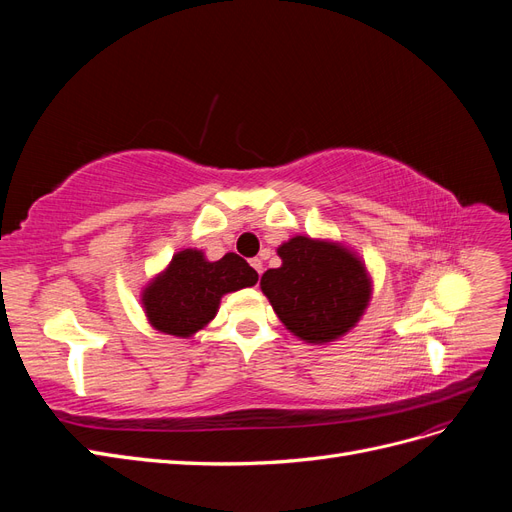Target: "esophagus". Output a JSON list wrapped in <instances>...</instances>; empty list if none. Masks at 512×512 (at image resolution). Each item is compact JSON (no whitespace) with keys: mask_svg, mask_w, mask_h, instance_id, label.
<instances>
[{"mask_svg":"<svg viewBox=\"0 0 512 512\" xmlns=\"http://www.w3.org/2000/svg\"><path fill=\"white\" fill-rule=\"evenodd\" d=\"M250 265H252L258 273H262V262H260V258H252V260H250Z\"/></svg>","mask_w":512,"mask_h":512,"instance_id":"obj_1","label":"esophagus"}]
</instances>
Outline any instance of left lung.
I'll return each mask as SVG.
<instances>
[{"label":"left lung","mask_w":512,"mask_h":512,"mask_svg":"<svg viewBox=\"0 0 512 512\" xmlns=\"http://www.w3.org/2000/svg\"><path fill=\"white\" fill-rule=\"evenodd\" d=\"M282 267L260 277L277 318L305 344H329L346 335L371 299L361 258L346 245L297 235L277 247Z\"/></svg>","instance_id":"obj_1"}]
</instances>
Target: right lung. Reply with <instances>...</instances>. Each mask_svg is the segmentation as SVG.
Listing matches in <instances>:
<instances>
[{"instance_id": "add662e5", "label": "right lung", "mask_w": 512, "mask_h": 512, "mask_svg": "<svg viewBox=\"0 0 512 512\" xmlns=\"http://www.w3.org/2000/svg\"><path fill=\"white\" fill-rule=\"evenodd\" d=\"M258 273L237 254L209 262L200 250H181L141 294L149 324L156 331L192 337L218 314L226 292L250 288Z\"/></svg>"}]
</instances>
